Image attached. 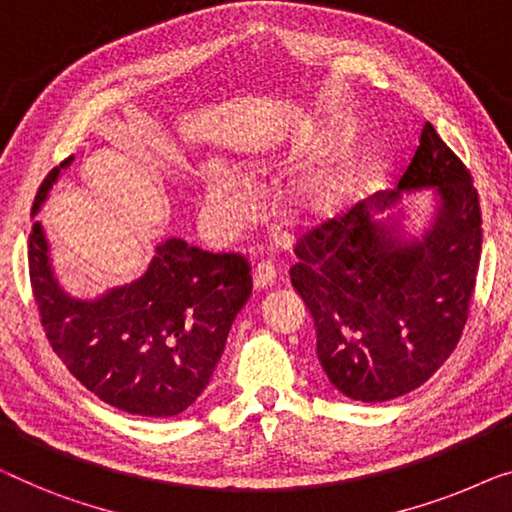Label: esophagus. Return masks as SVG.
<instances>
[{"label":"esophagus","instance_id":"34e87169","mask_svg":"<svg viewBox=\"0 0 512 512\" xmlns=\"http://www.w3.org/2000/svg\"><path fill=\"white\" fill-rule=\"evenodd\" d=\"M274 277H277V270H274L272 263H258L254 270V286L261 291V288H270L274 284Z\"/></svg>","mask_w":512,"mask_h":512}]
</instances>
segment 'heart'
Segmentation results:
<instances>
[{
    "instance_id": "obj_1",
    "label": "heart",
    "mask_w": 512,
    "mask_h": 512,
    "mask_svg": "<svg viewBox=\"0 0 512 512\" xmlns=\"http://www.w3.org/2000/svg\"><path fill=\"white\" fill-rule=\"evenodd\" d=\"M321 136L318 122H305L284 140L272 154L249 164V173H261L279 161L300 159L316 145ZM355 170L342 143H328L316 150L277 191V207L288 224H316L339 212L351 198ZM249 194L238 175L226 166L210 164L205 168V189L201 203V226L214 242H224L238 233L247 217Z\"/></svg>"
}]
</instances>
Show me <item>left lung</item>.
Masks as SVG:
<instances>
[{"label": "left lung", "mask_w": 512, "mask_h": 512, "mask_svg": "<svg viewBox=\"0 0 512 512\" xmlns=\"http://www.w3.org/2000/svg\"><path fill=\"white\" fill-rule=\"evenodd\" d=\"M429 188L437 212L420 239H404L382 212L404 190ZM469 170L425 122L397 189L355 203L295 247L291 284L316 328L325 376L358 402L420 388L450 358L469 318L483 249Z\"/></svg>", "instance_id": "obj_1"}]
</instances>
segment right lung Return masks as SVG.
Wrapping results in <instances>:
<instances>
[{
  "label": "right lung",
  "instance_id": "obj_1",
  "mask_svg": "<svg viewBox=\"0 0 512 512\" xmlns=\"http://www.w3.org/2000/svg\"><path fill=\"white\" fill-rule=\"evenodd\" d=\"M71 161L43 180L32 217ZM27 256L53 351L87 390L131 416L170 418L201 397L251 295L249 263L240 254H210L177 238L157 244L143 277L94 300L59 286L39 221Z\"/></svg>",
  "mask_w": 512,
  "mask_h": 512
}]
</instances>
